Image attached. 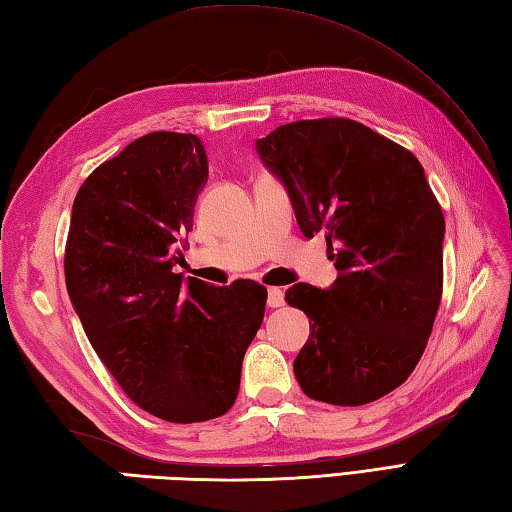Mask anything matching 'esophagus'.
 Masks as SVG:
<instances>
[{
    "label": "esophagus",
    "mask_w": 512,
    "mask_h": 512,
    "mask_svg": "<svg viewBox=\"0 0 512 512\" xmlns=\"http://www.w3.org/2000/svg\"><path fill=\"white\" fill-rule=\"evenodd\" d=\"M286 303V295L281 288H268V306L270 308H281Z\"/></svg>",
    "instance_id": "obj_1"
}]
</instances>
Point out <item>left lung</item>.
Returning <instances> with one entry per match:
<instances>
[{
  "label": "left lung",
  "instance_id": "1",
  "mask_svg": "<svg viewBox=\"0 0 512 512\" xmlns=\"http://www.w3.org/2000/svg\"><path fill=\"white\" fill-rule=\"evenodd\" d=\"M290 193L301 233L325 231L330 290L295 284L308 314L295 358L303 394L358 407L400 387L427 347L442 299L444 215L409 149L350 118L277 127L257 140Z\"/></svg>",
  "mask_w": 512,
  "mask_h": 512
}]
</instances>
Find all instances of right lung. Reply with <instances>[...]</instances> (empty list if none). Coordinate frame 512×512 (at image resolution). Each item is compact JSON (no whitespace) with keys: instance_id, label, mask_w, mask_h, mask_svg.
Returning <instances> with one entry per match:
<instances>
[{"instance_id":"right-lung-1","label":"right lung","mask_w":512,"mask_h":512,"mask_svg":"<svg viewBox=\"0 0 512 512\" xmlns=\"http://www.w3.org/2000/svg\"><path fill=\"white\" fill-rule=\"evenodd\" d=\"M209 176L198 136L154 132L96 167L74 198L65 284L83 330L125 394L167 422L233 407L268 292L171 273Z\"/></svg>"}]
</instances>
